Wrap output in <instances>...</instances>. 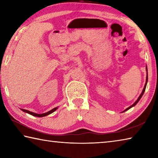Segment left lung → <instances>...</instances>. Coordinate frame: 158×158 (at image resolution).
I'll list each match as a JSON object with an SVG mask.
<instances>
[{
  "label": "left lung",
  "instance_id": "left-lung-1",
  "mask_svg": "<svg viewBox=\"0 0 158 158\" xmlns=\"http://www.w3.org/2000/svg\"><path fill=\"white\" fill-rule=\"evenodd\" d=\"M146 84H145V85H144V87H143V90H142V92H141V93L140 94V95H139V97L138 98V99L137 100H136V102L135 103L133 104L132 105H131V106H130L128 108H127L126 109H125V110L123 111H122L121 113H123V112H124V111H127L128 109H130V108H132V107H133V106H135L136 105H137V104L138 103V102L140 100V99L141 98V97H142V95H143V93H144V92H145V90H146V84H147V82H148V69H147V66L146 67Z\"/></svg>",
  "mask_w": 158,
  "mask_h": 158
}]
</instances>
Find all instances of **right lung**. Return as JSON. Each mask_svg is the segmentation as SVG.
<instances>
[{"mask_svg":"<svg viewBox=\"0 0 158 158\" xmlns=\"http://www.w3.org/2000/svg\"><path fill=\"white\" fill-rule=\"evenodd\" d=\"M58 107H55L52 109V110H50L49 111H47L46 113H44V114H36V113H34V112H32L30 111H28V110H26V109H21V111H23V112H26V113H28L29 114L32 115V116H36V117H44V116H48V115H49L51 114H52L53 112H54Z\"/></svg>","mask_w":158,"mask_h":158,"instance_id":"right-lung-1","label":"right lung"}]
</instances>
